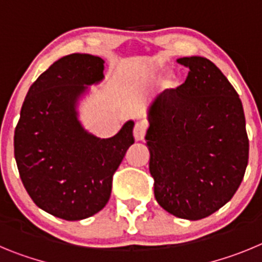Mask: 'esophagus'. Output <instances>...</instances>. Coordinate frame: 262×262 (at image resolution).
Segmentation results:
<instances>
[{"label":"esophagus","instance_id":"obj_1","mask_svg":"<svg viewBox=\"0 0 262 262\" xmlns=\"http://www.w3.org/2000/svg\"><path fill=\"white\" fill-rule=\"evenodd\" d=\"M147 122L146 121H138L136 122V125H134L133 133L134 137H136L137 141H142L145 138V134L147 132Z\"/></svg>","mask_w":262,"mask_h":262}]
</instances>
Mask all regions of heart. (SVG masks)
Segmentation results:
<instances>
[{"mask_svg":"<svg viewBox=\"0 0 262 262\" xmlns=\"http://www.w3.org/2000/svg\"><path fill=\"white\" fill-rule=\"evenodd\" d=\"M164 84H166L167 89H169V90H173V89H176V87L179 86L178 77H176L175 74H169L168 77L166 78V81H164Z\"/></svg>","mask_w":262,"mask_h":262,"instance_id":"heart-1","label":"heart"}]
</instances>
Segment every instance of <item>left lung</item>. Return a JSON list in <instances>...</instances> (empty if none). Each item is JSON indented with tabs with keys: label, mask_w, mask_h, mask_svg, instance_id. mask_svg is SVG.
I'll return each instance as SVG.
<instances>
[{
	"label": "left lung",
	"mask_w": 262,
	"mask_h": 262,
	"mask_svg": "<svg viewBox=\"0 0 262 262\" xmlns=\"http://www.w3.org/2000/svg\"><path fill=\"white\" fill-rule=\"evenodd\" d=\"M183 84L158 95L148 111L150 173L158 204L183 219L206 218L242 184L249 140L242 100L210 60L183 57Z\"/></svg>",
	"instance_id": "left-lung-1"
}]
</instances>
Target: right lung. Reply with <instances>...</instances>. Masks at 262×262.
Segmentation results:
<instances>
[{
	"label": "right lung",
	"mask_w": 262,
	"mask_h": 262,
	"mask_svg": "<svg viewBox=\"0 0 262 262\" xmlns=\"http://www.w3.org/2000/svg\"><path fill=\"white\" fill-rule=\"evenodd\" d=\"M103 70L102 58L84 53L56 61L31 84L15 126L14 155L26 190L40 209L65 221L102 210L114 173L134 143L133 121L100 140L77 119L84 84L102 81Z\"/></svg>",
	"instance_id": "obj_1"
}]
</instances>
